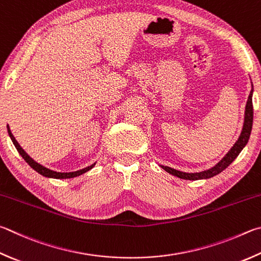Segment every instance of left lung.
Here are the masks:
<instances>
[{
  "mask_svg": "<svg viewBox=\"0 0 261 261\" xmlns=\"http://www.w3.org/2000/svg\"><path fill=\"white\" fill-rule=\"evenodd\" d=\"M252 93H253V85H252V90L249 94L248 101H246V106H245V114H244V124H243V129L241 135L239 137V139L234 146L231 147L230 150L227 153L220 162H218L215 167L209 169V170H204L202 172H195V173H188V172H182L179 171V170L172 169L170 167H164V165H161V168L165 171L173 174L180 179H186V180H200V179H207L211 177L217 176L218 173H220L224 171V170L228 167V165L233 162V161L238 158L239 154L241 153L245 145L248 144L250 135H251V130H252V123H253V106H252Z\"/></svg>",
  "mask_w": 261,
  "mask_h": 261,
  "instance_id": "8db88e82",
  "label": "left lung"
}]
</instances>
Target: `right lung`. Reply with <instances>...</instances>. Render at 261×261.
Segmentation results:
<instances>
[{
	"mask_svg": "<svg viewBox=\"0 0 261 261\" xmlns=\"http://www.w3.org/2000/svg\"><path fill=\"white\" fill-rule=\"evenodd\" d=\"M7 127H8V134H9V136H10V138H11V140H12L13 145H15V147L17 148L18 153L21 155V158L26 161V162L28 163V165H30L31 168L34 169L36 172H39V173L42 174V176H43V177H46V178H55V179H68V178H74V177L81 176V174H83V173H85V172H88L89 170H91V169L94 167V164H96V163H93V164H91V165H89V167H87V168L81 169V170H77V171H74V172H57V171H54V170H50V169H48V168L43 167V165H41L40 163L35 162V161L33 160V159L31 158V156L28 155V154L26 153V151L21 148V146L18 144V141L16 140L15 137H13V135L11 134V130H10V127H9V125H7Z\"/></svg>",
	"mask_w": 261,
	"mask_h": 261,
	"instance_id": "obj_1",
	"label": "right lung"
}]
</instances>
